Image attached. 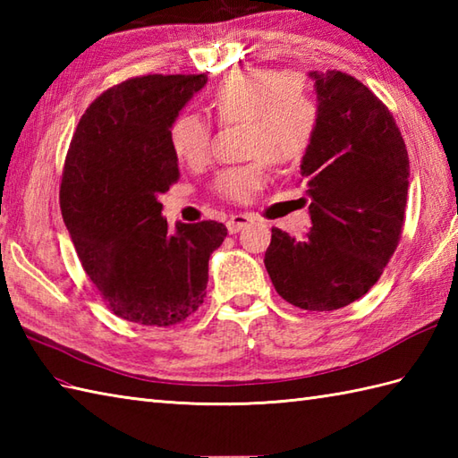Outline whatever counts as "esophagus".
<instances>
[{
	"label": "esophagus",
	"instance_id": "1",
	"mask_svg": "<svg viewBox=\"0 0 458 458\" xmlns=\"http://www.w3.org/2000/svg\"><path fill=\"white\" fill-rule=\"evenodd\" d=\"M250 222H251V218L248 216V214H232L230 220L226 222V226H228L230 234H236V232L244 230Z\"/></svg>",
	"mask_w": 458,
	"mask_h": 458
}]
</instances>
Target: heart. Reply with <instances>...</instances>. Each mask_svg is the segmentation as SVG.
<instances>
[{"mask_svg":"<svg viewBox=\"0 0 458 458\" xmlns=\"http://www.w3.org/2000/svg\"><path fill=\"white\" fill-rule=\"evenodd\" d=\"M210 110L220 123H244L248 165L222 169L214 187L230 200L244 202L264 187L266 159L279 167L305 157L317 131V106L297 81L274 71L238 72L214 86ZM210 123L197 114H181L171 123L169 145L179 163L191 169L208 161Z\"/></svg>","mask_w":458,"mask_h":458,"instance_id":"b5f03b06","label":"heart"}]
</instances>
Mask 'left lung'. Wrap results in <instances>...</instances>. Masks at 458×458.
I'll list each match as a JSON object with an SVG mask.
<instances>
[{
  "label": "left lung",
  "instance_id": "obj_1",
  "mask_svg": "<svg viewBox=\"0 0 458 458\" xmlns=\"http://www.w3.org/2000/svg\"><path fill=\"white\" fill-rule=\"evenodd\" d=\"M317 131L301 161L310 200L303 238L271 228L266 269L277 293L305 310H335L366 295L400 244L410 157L392 112L354 76L309 72Z\"/></svg>",
  "mask_w": 458,
  "mask_h": 458
}]
</instances>
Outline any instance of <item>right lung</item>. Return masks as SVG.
Listing matches in <instances>:
<instances>
[{
    "instance_id": "right-lung-1",
    "label": "right lung",
    "mask_w": 458,
    "mask_h": 458,
    "mask_svg": "<svg viewBox=\"0 0 458 458\" xmlns=\"http://www.w3.org/2000/svg\"><path fill=\"white\" fill-rule=\"evenodd\" d=\"M207 74L135 76L96 98L66 153L61 210L81 264L114 315L145 327L182 323L207 297L224 224L163 218L179 181L171 123Z\"/></svg>"
}]
</instances>
